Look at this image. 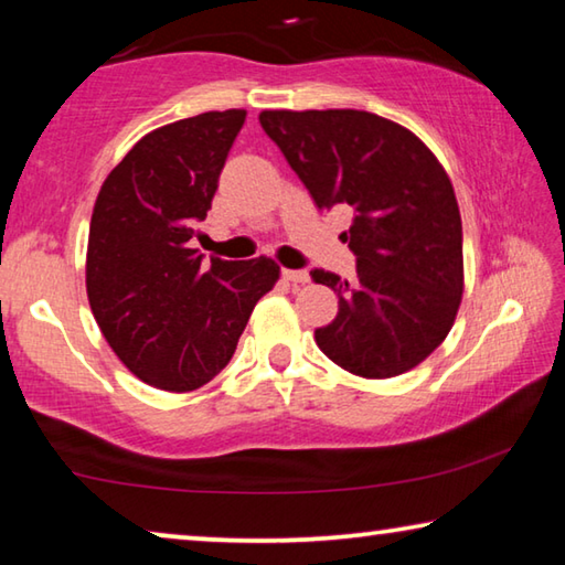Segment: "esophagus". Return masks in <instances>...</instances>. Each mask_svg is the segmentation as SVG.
I'll list each match as a JSON object with an SVG mask.
<instances>
[{
    "instance_id": "esophagus-1",
    "label": "esophagus",
    "mask_w": 565,
    "mask_h": 565,
    "mask_svg": "<svg viewBox=\"0 0 565 565\" xmlns=\"http://www.w3.org/2000/svg\"><path fill=\"white\" fill-rule=\"evenodd\" d=\"M284 279L291 281V284H306V281H309V271H306V269H286Z\"/></svg>"
}]
</instances>
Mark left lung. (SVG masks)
<instances>
[{
    "label": "left lung",
    "mask_w": 565,
    "mask_h": 565,
    "mask_svg": "<svg viewBox=\"0 0 565 565\" xmlns=\"http://www.w3.org/2000/svg\"><path fill=\"white\" fill-rule=\"evenodd\" d=\"M264 131L319 209L351 206L343 242L356 281L313 269L339 313L313 333L319 349L363 379L418 366L451 331L463 294V232L451 179L401 124L359 109L259 114Z\"/></svg>",
    "instance_id": "1"
}]
</instances>
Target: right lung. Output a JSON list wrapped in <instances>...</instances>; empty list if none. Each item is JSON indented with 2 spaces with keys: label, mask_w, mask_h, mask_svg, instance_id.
I'll return each mask as SVG.
<instances>
[{
  "label": "right lung",
  "mask_w": 565,
  "mask_h": 565,
  "mask_svg": "<svg viewBox=\"0 0 565 565\" xmlns=\"http://www.w3.org/2000/svg\"><path fill=\"white\" fill-rule=\"evenodd\" d=\"M244 119V109L204 111L149 131L94 204L92 313L124 366L161 391L209 384L232 361L256 301L279 281L266 256L204 264L189 248Z\"/></svg>",
  "instance_id": "1"
}]
</instances>
